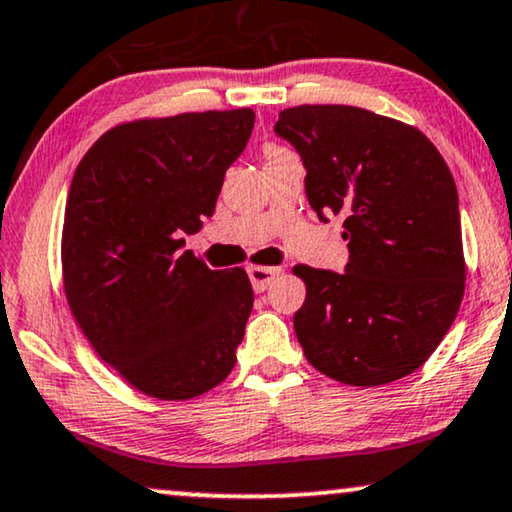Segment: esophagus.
Instances as JSON below:
<instances>
[{
	"mask_svg": "<svg viewBox=\"0 0 512 512\" xmlns=\"http://www.w3.org/2000/svg\"><path fill=\"white\" fill-rule=\"evenodd\" d=\"M248 276H250V283H253V290L255 292H264L266 287H269L273 280L280 276V269H278V266L250 264L248 266Z\"/></svg>",
	"mask_w": 512,
	"mask_h": 512,
	"instance_id": "34e87169",
	"label": "esophagus"
}]
</instances>
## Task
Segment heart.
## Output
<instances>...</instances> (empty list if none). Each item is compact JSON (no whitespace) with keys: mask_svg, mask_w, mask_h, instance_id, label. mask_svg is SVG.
<instances>
[{"mask_svg":"<svg viewBox=\"0 0 512 512\" xmlns=\"http://www.w3.org/2000/svg\"><path fill=\"white\" fill-rule=\"evenodd\" d=\"M285 153H290V150H285V148H276V146H269L266 148V160H271V157H278V155H285Z\"/></svg>","mask_w":512,"mask_h":512,"instance_id":"heart-1","label":"heart"}]
</instances>
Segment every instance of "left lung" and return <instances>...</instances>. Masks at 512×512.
<instances>
[{
    "instance_id": "obj_1",
    "label": "left lung",
    "mask_w": 512,
    "mask_h": 512,
    "mask_svg": "<svg viewBox=\"0 0 512 512\" xmlns=\"http://www.w3.org/2000/svg\"><path fill=\"white\" fill-rule=\"evenodd\" d=\"M320 220L343 215L345 273L297 264L294 331L315 369L343 385L394 383L427 362L464 297L457 185L420 129L357 106L280 111Z\"/></svg>"
}]
</instances>
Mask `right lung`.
Returning a JSON list of instances; mask_svg holds the SVG:
<instances>
[{
  "label": "right lung",
  "mask_w": 512,
  "mask_h": 512,
  "mask_svg": "<svg viewBox=\"0 0 512 512\" xmlns=\"http://www.w3.org/2000/svg\"><path fill=\"white\" fill-rule=\"evenodd\" d=\"M253 125V109L122 122L76 167L62 227L67 304L97 355L148 397L194 399L236 364L248 273L208 269L181 253V236L213 215Z\"/></svg>",
  "instance_id": "add662e5"
}]
</instances>
